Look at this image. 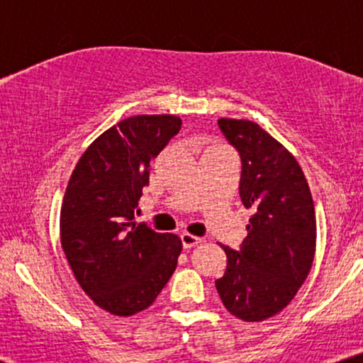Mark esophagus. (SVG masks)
<instances>
[{"instance_id":"esophagus-1","label":"esophagus","mask_w":363,"mask_h":363,"mask_svg":"<svg viewBox=\"0 0 363 363\" xmlns=\"http://www.w3.org/2000/svg\"><path fill=\"white\" fill-rule=\"evenodd\" d=\"M181 240H182V245H184V249H191L201 242V239H199V237H196L193 234H187V232H182Z\"/></svg>"}]
</instances>
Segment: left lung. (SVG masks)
<instances>
[{"mask_svg":"<svg viewBox=\"0 0 363 363\" xmlns=\"http://www.w3.org/2000/svg\"><path fill=\"white\" fill-rule=\"evenodd\" d=\"M218 128L239 152L240 199L254 215L239 251L223 247L227 269L215 285L225 309L257 323L285 309L311 272L314 201L298 162L259 124L223 118Z\"/></svg>","mask_w":363,"mask_h":363,"instance_id":"8db88e82","label":"left lung"}]
</instances>
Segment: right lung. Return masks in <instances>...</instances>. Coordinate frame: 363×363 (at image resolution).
I'll return each mask as SVG.
<instances>
[{
	"mask_svg": "<svg viewBox=\"0 0 363 363\" xmlns=\"http://www.w3.org/2000/svg\"><path fill=\"white\" fill-rule=\"evenodd\" d=\"M177 116H133L85 150L61 206V245L86 295L114 315L155 302L176 272L182 242L136 223L150 162L177 135Z\"/></svg>",
	"mask_w": 363,
	"mask_h": 363,
	"instance_id": "obj_1",
	"label": "right lung"
}]
</instances>
